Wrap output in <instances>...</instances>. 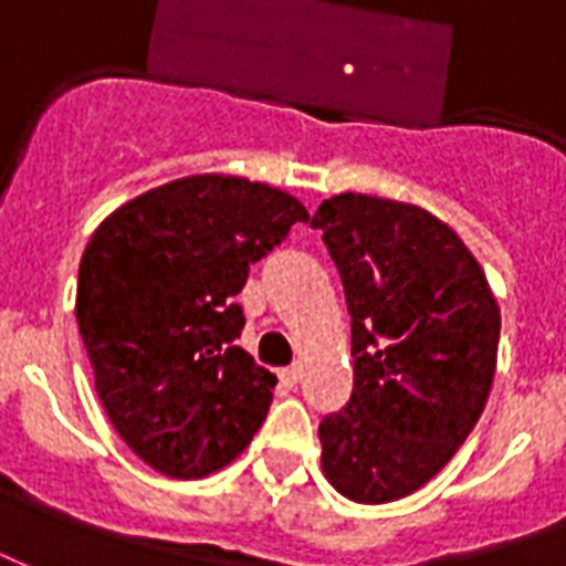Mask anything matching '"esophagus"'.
Masks as SVG:
<instances>
[{
	"instance_id": "1",
	"label": "esophagus",
	"mask_w": 566,
	"mask_h": 566,
	"mask_svg": "<svg viewBox=\"0 0 566 566\" xmlns=\"http://www.w3.org/2000/svg\"><path fill=\"white\" fill-rule=\"evenodd\" d=\"M279 378H282L287 387H296V385H300V378H302V367H300V364H293V367H284V370L279 373Z\"/></svg>"
}]
</instances>
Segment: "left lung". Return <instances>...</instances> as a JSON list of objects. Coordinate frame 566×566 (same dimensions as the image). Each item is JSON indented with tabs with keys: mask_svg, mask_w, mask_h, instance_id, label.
<instances>
[{
	"mask_svg": "<svg viewBox=\"0 0 566 566\" xmlns=\"http://www.w3.org/2000/svg\"><path fill=\"white\" fill-rule=\"evenodd\" d=\"M353 317L355 381L319 422L323 473L364 505L420 491L482 417L500 305L464 240L420 205L340 193L319 205Z\"/></svg>",
	"mask_w": 566,
	"mask_h": 566,
	"instance_id": "obj_1",
	"label": "left lung"
}]
</instances>
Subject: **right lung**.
Here are the masks:
<instances>
[{
  "label": "right lung",
  "instance_id": "1",
  "mask_svg": "<svg viewBox=\"0 0 566 566\" xmlns=\"http://www.w3.org/2000/svg\"><path fill=\"white\" fill-rule=\"evenodd\" d=\"M293 222H308L296 196L202 172L119 205L84 247L75 319L96 394L158 473H217L266 420L275 376L234 346V296Z\"/></svg>",
  "mask_w": 566,
  "mask_h": 566
}]
</instances>
